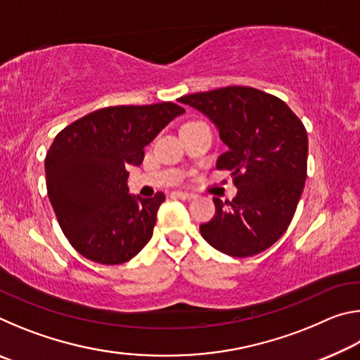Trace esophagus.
<instances>
[{"label":"esophagus","mask_w":360,"mask_h":360,"mask_svg":"<svg viewBox=\"0 0 360 360\" xmlns=\"http://www.w3.org/2000/svg\"><path fill=\"white\" fill-rule=\"evenodd\" d=\"M173 198H179V200H192L195 198V195L191 192H182V191H174L172 192Z\"/></svg>","instance_id":"obj_1"}]
</instances>
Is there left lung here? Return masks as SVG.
<instances>
[{
  "label": "left lung",
  "mask_w": 360,
  "mask_h": 360,
  "mask_svg": "<svg viewBox=\"0 0 360 360\" xmlns=\"http://www.w3.org/2000/svg\"><path fill=\"white\" fill-rule=\"evenodd\" d=\"M217 127L229 169L238 188L231 202L214 198L216 214L200 225L203 238L231 257L255 255L281 238L295 214L307 181L308 136L283 100L231 85L181 96Z\"/></svg>",
  "instance_id": "1"
}]
</instances>
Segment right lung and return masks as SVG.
I'll list each match as a JSON object with an SVG mask.
<instances>
[{"instance_id":"obj_1","label":"right lung","mask_w":360,"mask_h":360,"mask_svg":"<svg viewBox=\"0 0 360 360\" xmlns=\"http://www.w3.org/2000/svg\"><path fill=\"white\" fill-rule=\"evenodd\" d=\"M184 112L169 101L103 108L53 139L44 163L47 195L65 236L85 259L119 265L148 245L165 195L129 193L127 168L141 165L146 146Z\"/></svg>"}]
</instances>
